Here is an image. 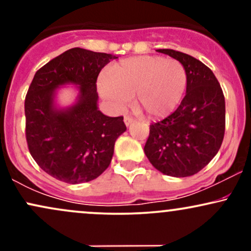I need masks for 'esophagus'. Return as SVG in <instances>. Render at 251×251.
Masks as SVG:
<instances>
[{
  "label": "esophagus",
  "instance_id": "obj_1",
  "mask_svg": "<svg viewBox=\"0 0 251 251\" xmlns=\"http://www.w3.org/2000/svg\"><path fill=\"white\" fill-rule=\"evenodd\" d=\"M133 122H134L133 118H131V117H125V118H124V123H125L126 126H129Z\"/></svg>",
  "mask_w": 251,
  "mask_h": 251
}]
</instances>
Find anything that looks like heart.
Masks as SVG:
<instances>
[{"label": "heart", "instance_id": "heart-1", "mask_svg": "<svg viewBox=\"0 0 251 251\" xmlns=\"http://www.w3.org/2000/svg\"><path fill=\"white\" fill-rule=\"evenodd\" d=\"M188 87L183 63L163 56L144 55L114 63L108 77L102 76L99 91L117 111L128 105L133 96L137 107L150 119H163L179 106Z\"/></svg>", "mask_w": 251, "mask_h": 251}]
</instances>
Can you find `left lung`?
Returning <instances> with one entry per match:
<instances>
[{
	"label": "left lung",
	"instance_id": "obj_1",
	"mask_svg": "<svg viewBox=\"0 0 251 251\" xmlns=\"http://www.w3.org/2000/svg\"><path fill=\"white\" fill-rule=\"evenodd\" d=\"M183 63L186 94L168 118L150 125L146 157L158 171L171 177L200 172L217 154L226 129V100L220 82L200 60L174 50H158Z\"/></svg>",
	"mask_w": 251,
	"mask_h": 251
}]
</instances>
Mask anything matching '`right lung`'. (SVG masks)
Returning <instances> with one entry per match:
<instances>
[{
	"label": "right lung",
	"mask_w": 251,
	"mask_h": 251,
	"mask_svg": "<svg viewBox=\"0 0 251 251\" xmlns=\"http://www.w3.org/2000/svg\"><path fill=\"white\" fill-rule=\"evenodd\" d=\"M116 55L72 48L34 75L25 101V138L31 157L43 171L68 184L96 179L108 168L114 144L126 131L123 117L98 108L97 79ZM78 88L76 102L56 105L57 89Z\"/></svg>",
	"instance_id": "1"
}]
</instances>
